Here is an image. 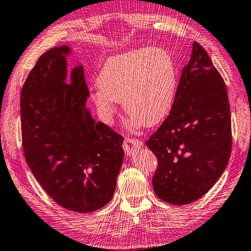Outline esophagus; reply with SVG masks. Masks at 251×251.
<instances>
[{"mask_svg":"<svg viewBox=\"0 0 251 251\" xmlns=\"http://www.w3.org/2000/svg\"><path fill=\"white\" fill-rule=\"evenodd\" d=\"M124 150L127 154H133L136 150L139 149L143 146V141L135 138L127 137L124 140Z\"/></svg>","mask_w":251,"mask_h":251,"instance_id":"obj_1","label":"esophagus"}]
</instances>
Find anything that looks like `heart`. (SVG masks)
Returning <instances> with one entry per match:
<instances>
[{"label":"heart","instance_id":"obj_1","mask_svg":"<svg viewBox=\"0 0 251 251\" xmlns=\"http://www.w3.org/2000/svg\"><path fill=\"white\" fill-rule=\"evenodd\" d=\"M92 101L105 120L123 103L126 114L145 127L160 124L175 104L177 71L169 52L141 48L108 59L98 76Z\"/></svg>","mask_w":251,"mask_h":251}]
</instances>
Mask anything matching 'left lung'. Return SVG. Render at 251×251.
Masks as SVG:
<instances>
[{
    "mask_svg": "<svg viewBox=\"0 0 251 251\" xmlns=\"http://www.w3.org/2000/svg\"><path fill=\"white\" fill-rule=\"evenodd\" d=\"M231 139L225 82L206 50L194 42L172 110L146 140L158 160L152 177L157 197L175 205L202 198L227 167Z\"/></svg>",
    "mask_w": 251,
    "mask_h": 251,
    "instance_id": "obj_1",
    "label": "left lung"
}]
</instances>
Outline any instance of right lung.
I'll return each mask as SVG.
<instances>
[{
    "label": "right lung",
    "mask_w": 251,
    "mask_h": 251,
    "mask_svg": "<svg viewBox=\"0 0 251 251\" xmlns=\"http://www.w3.org/2000/svg\"><path fill=\"white\" fill-rule=\"evenodd\" d=\"M68 46L47 50L21 92L22 145L27 165L58 205L90 213L111 201L124 149L123 136L86 108L83 67L67 79Z\"/></svg>",
    "instance_id": "obj_1"
}]
</instances>
